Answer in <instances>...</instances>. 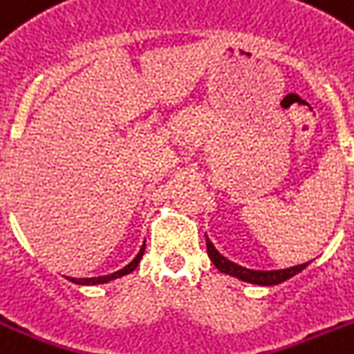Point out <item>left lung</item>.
<instances>
[{"mask_svg":"<svg viewBox=\"0 0 354 354\" xmlns=\"http://www.w3.org/2000/svg\"><path fill=\"white\" fill-rule=\"evenodd\" d=\"M207 252H209L210 261H212L214 266H216L219 272L227 273V275H232V277L239 279V281H245V283L257 284V286H275V284L284 283L288 279H292L295 273L304 270L306 264H299V266H293V268L286 270H270V272H263V270L245 268V266H239V264L228 261L227 257H223V255L214 248V245L209 239H207Z\"/></svg>","mask_w":354,"mask_h":354,"instance_id":"obj_1","label":"left lung"}]
</instances>
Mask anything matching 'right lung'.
I'll return each instance as SVG.
<instances>
[{"instance_id": "1", "label": "right lung", "mask_w": 354, "mask_h": 354, "mask_svg": "<svg viewBox=\"0 0 354 354\" xmlns=\"http://www.w3.org/2000/svg\"><path fill=\"white\" fill-rule=\"evenodd\" d=\"M131 264H133V263H131ZM131 264H129V266H126V268H124V270H118V272L111 273V275H106V277H99V279H95V277H93V279H79L77 283H79V284H100V283H108V281H113V279L122 277L124 273L131 272V270H127V268H131Z\"/></svg>"}]
</instances>
